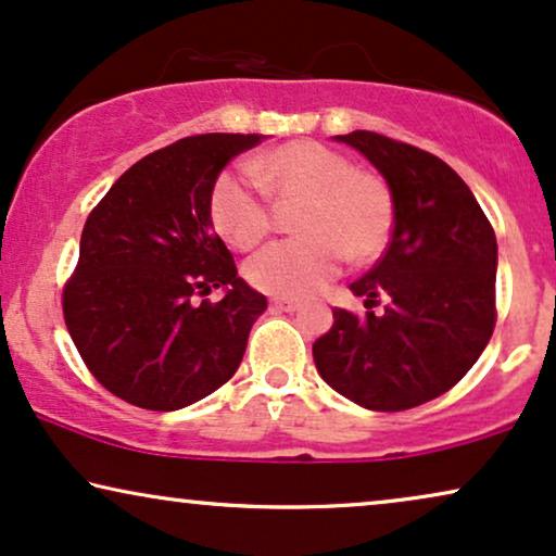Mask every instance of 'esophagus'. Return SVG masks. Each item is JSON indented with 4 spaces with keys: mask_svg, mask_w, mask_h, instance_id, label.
Segmentation results:
<instances>
[{
    "mask_svg": "<svg viewBox=\"0 0 556 556\" xmlns=\"http://www.w3.org/2000/svg\"><path fill=\"white\" fill-rule=\"evenodd\" d=\"M300 307V302L294 300H282V298H274L271 300V311H279V313H294Z\"/></svg>",
    "mask_w": 556,
    "mask_h": 556,
    "instance_id": "esophagus-1",
    "label": "esophagus"
}]
</instances>
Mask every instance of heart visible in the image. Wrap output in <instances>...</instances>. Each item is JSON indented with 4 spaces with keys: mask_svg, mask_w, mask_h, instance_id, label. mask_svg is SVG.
<instances>
[{
    "mask_svg": "<svg viewBox=\"0 0 556 556\" xmlns=\"http://www.w3.org/2000/svg\"><path fill=\"white\" fill-rule=\"evenodd\" d=\"M254 174L274 200L302 202V238L271 243L245 264L256 290L282 300L307 298L341 271L343 258L369 264L388 249L395 226L392 189L341 151L318 140H292L264 153ZM207 210L217 233L241 251L271 230V205L241 174L223 172L213 181Z\"/></svg>",
    "mask_w": 556,
    "mask_h": 556,
    "instance_id": "b5f03b06",
    "label": "heart"
}]
</instances>
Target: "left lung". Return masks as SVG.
Wrapping results in <instances>:
<instances>
[{
	"instance_id": "1",
	"label": "left lung",
	"mask_w": 556,
	"mask_h": 556,
	"mask_svg": "<svg viewBox=\"0 0 556 556\" xmlns=\"http://www.w3.org/2000/svg\"><path fill=\"white\" fill-rule=\"evenodd\" d=\"M395 200L384 256L351 285L367 315L336 307L313 343L320 377L369 410L397 413L444 395L472 369L495 328V230L452 166L416 146L354 130ZM379 299L389 305L370 311Z\"/></svg>"
}]
</instances>
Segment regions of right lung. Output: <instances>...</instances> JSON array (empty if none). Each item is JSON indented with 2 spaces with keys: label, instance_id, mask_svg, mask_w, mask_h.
<instances>
[{
  "label": "right lung",
  "instance_id": "right-lung-1",
  "mask_svg": "<svg viewBox=\"0 0 556 556\" xmlns=\"http://www.w3.org/2000/svg\"><path fill=\"white\" fill-rule=\"evenodd\" d=\"M264 136L205 132L149 153L97 202L63 320L97 382L146 410H179L228 382L266 298L238 277L210 220L213 181ZM220 286L217 303L204 294Z\"/></svg>",
  "mask_w": 556,
  "mask_h": 556
}]
</instances>
